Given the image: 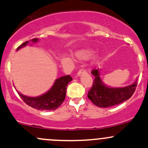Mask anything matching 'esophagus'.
<instances>
[{
	"label": "esophagus",
	"instance_id": "esophagus-1",
	"mask_svg": "<svg viewBox=\"0 0 148 148\" xmlns=\"http://www.w3.org/2000/svg\"><path fill=\"white\" fill-rule=\"evenodd\" d=\"M86 72V71L85 69H81L80 70H79V71H78L77 73V76H80L81 74H84V73Z\"/></svg>",
	"mask_w": 148,
	"mask_h": 148
}]
</instances>
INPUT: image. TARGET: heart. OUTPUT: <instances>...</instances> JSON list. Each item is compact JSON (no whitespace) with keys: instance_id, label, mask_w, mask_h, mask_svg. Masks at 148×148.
<instances>
[{"instance_id":"obj_1","label":"heart","mask_w":148,"mask_h":148,"mask_svg":"<svg viewBox=\"0 0 148 148\" xmlns=\"http://www.w3.org/2000/svg\"><path fill=\"white\" fill-rule=\"evenodd\" d=\"M93 55V51L90 49H82L77 53V56L79 59L86 60Z\"/></svg>"}]
</instances>
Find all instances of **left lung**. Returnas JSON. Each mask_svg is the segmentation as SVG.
Segmentation results:
<instances>
[{
	"label": "left lung",
	"instance_id": "1",
	"mask_svg": "<svg viewBox=\"0 0 148 148\" xmlns=\"http://www.w3.org/2000/svg\"><path fill=\"white\" fill-rule=\"evenodd\" d=\"M91 74L94 76V80L88 92V98L94 105L100 108H108L122 103L132 96L137 87V80L124 88L108 87L102 82L99 69H93Z\"/></svg>",
	"mask_w": 148,
	"mask_h": 148
}]
</instances>
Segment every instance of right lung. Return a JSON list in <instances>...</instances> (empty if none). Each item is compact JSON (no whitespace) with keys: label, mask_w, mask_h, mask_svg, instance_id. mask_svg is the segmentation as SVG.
<instances>
[{"label":"right lung","mask_w":148,"mask_h":148,"mask_svg":"<svg viewBox=\"0 0 148 148\" xmlns=\"http://www.w3.org/2000/svg\"><path fill=\"white\" fill-rule=\"evenodd\" d=\"M30 40L36 43L38 39L36 38ZM29 43V40L24 42L17 48V50L24 47ZM71 80L72 78L70 75L63 76L56 79L53 87L45 94L38 97H27L17 92L24 103L32 108L38 110H54L59 108L65 99L66 86Z\"/></svg>","instance_id":"right-lung-1"}]
</instances>
